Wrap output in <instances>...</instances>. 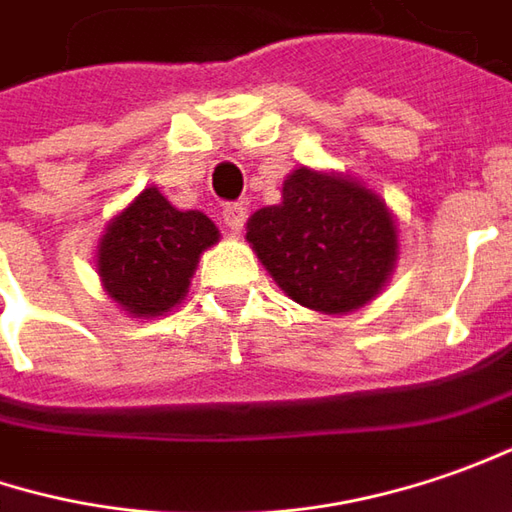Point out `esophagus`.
<instances>
[{"label": "esophagus", "instance_id": "1", "mask_svg": "<svg viewBox=\"0 0 512 512\" xmlns=\"http://www.w3.org/2000/svg\"><path fill=\"white\" fill-rule=\"evenodd\" d=\"M243 221H246V209L240 203H226L223 206V223L229 226V232L238 235L240 229H243Z\"/></svg>", "mask_w": 512, "mask_h": 512}]
</instances>
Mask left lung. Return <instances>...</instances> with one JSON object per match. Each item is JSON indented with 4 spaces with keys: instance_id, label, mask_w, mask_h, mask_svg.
I'll list each match as a JSON object with an SVG mask.
<instances>
[{
    "instance_id": "left-lung-1",
    "label": "left lung",
    "mask_w": 512,
    "mask_h": 512,
    "mask_svg": "<svg viewBox=\"0 0 512 512\" xmlns=\"http://www.w3.org/2000/svg\"><path fill=\"white\" fill-rule=\"evenodd\" d=\"M246 240L277 289L320 314L377 300L399 260V229L382 195L343 172L297 167L280 203L246 221Z\"/></svg>"
}]
</instances>
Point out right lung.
<instances>
[{
  "instance_id": "add662e5",
  "label": "right lung",
  "mask_w": 512,
  "mask_h": 512,
  "mask_svg": "<svg viewBox=\"0 0 512 512\" xmlns=\"http://www.w3.org/2000/svg\"><path fill=\"white\" fill-rule=\"evenodd\" d=\"M221 240L198 209H178L147 186L104 226L96 272L104 294L135 320L164 317L189 291L206 249Z\"/></svg>"
}]
</instances>
